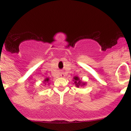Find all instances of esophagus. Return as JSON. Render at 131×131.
<instances>
[{
	"label": "esophagus",
	"mask_w": 131,
	"mask_h": 131,
	"mask_svg": "<svg viewBox=\"0 0 131 131\" xmlns=\"http://www.w3.org/2000/svg\"><path fill=\"white\" fill-rule=\"evenodd\" d=\"M60 76H61V77H62V78H64V76H65V75H64V73H61Z\"/></svg>",
	"instance_id": "obj_1"
}]
</instances>
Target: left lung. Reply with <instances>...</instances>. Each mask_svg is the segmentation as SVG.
Segmentation results:
<instances>
[{"mask_svg":"<svg viewBox=\"0 0 131 131\" xmlns=\"http://www.w3.org/2000/svg\"><path fill=\"white\" fill-rule=\"evenodd\" d=\"M73 81H74V83L76 84V86H77L78 88L79 86V85H81V81L79 80V78H78V77H77V76H75V77L74 78V80H73ZM82 84L83 85H85L84 83H82Z\"/></svg>","mask_w":131,"mask_h":131,"instance_id":"1","label":"left lung"}]
</instances>
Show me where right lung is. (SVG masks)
I'll return each instance as SVG.
<instances>
[{"instance_id":"1","label":"right lung","mask_w":131,"mask_h":131,"mask_svg":"<svg viewBox=\"0 0 131 131\" xmlns=\"http://www.w3.org/2000/svg\"><path fill=\"white\" fill-rule=\"evenodd\" d=\"M49 81V78H46V79H45V82H48V81Z\"/></svg>"}]
</instances>
